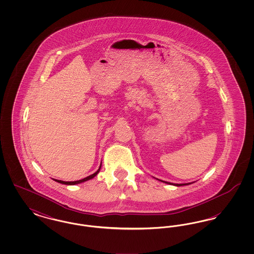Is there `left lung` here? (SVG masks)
Here are the masks:
<instances>
[{
  "mask_svg": "<svg viewBox=\"0 0 254 254\" xmlns=\"http://www.w3.org/2000/svg\"><path fill=\"white\" fill-rule=\"evenodd\" d=\"M161 181V180H160ZM164 183H166V184H169V185H173V186H176V187H181V186H186V185H190V183H189V184H172V183H169V182H165Z\"/></svg>",
  "mask_w": 254,
  "mask_h": 254,
  "instance_id": "left-lung-1",
  "label": "left lung"
}]
</instances>
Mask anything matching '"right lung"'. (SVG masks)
<instances>
[{
	"instance_id": "right-lung-1",
	"label": "right lung",
	"mask_w": 254,
	"mask_h": 254,
	"mask_svg": "<svg viewBox=\"0 0 254 254\" xmlns=\"http://www.w3.org/2000/svg\"><path fill=\"white\" fill-rule=\"evenodd\" d=\"M100 169H101V166H100V168H99V169L97 170L95 173H93V174H91V175H89V176L85 177V178H84V179H82V180H79V181L64 182L61 181V180H56V179H53V180H54V181L58 182V183H60V184H64V185H69V186H72V185H77V184H81V183H83V182L87 181V180H90V179L94 178V177L96 176L97 174L99 173V171H100Z\"/></svg>"
}]
</instances>
